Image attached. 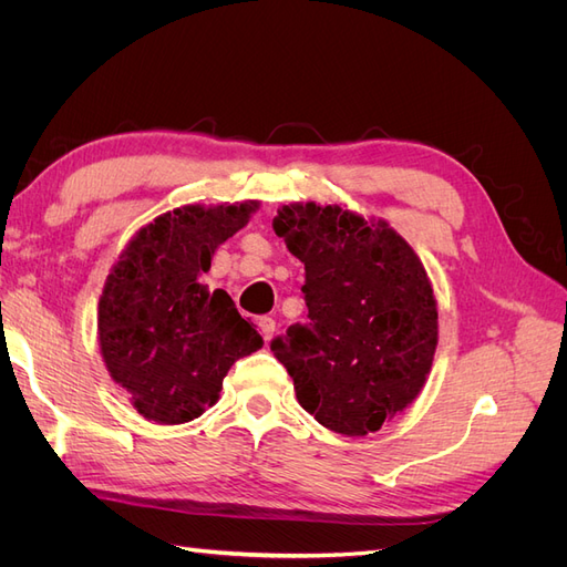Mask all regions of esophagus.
I'll return each mask as SVG.
<instances>
[{"instance_id": "1", "label": "esophagus", "mask_w": 567, "mask_h": 567, "mask_svg": "<svg viewBox=\"0 0 567 567\" xmlns=\"http://www.w3.org/2000/svg\"><path fill=\"white\" fill-rule=\"evenodd\" d=\"M257 329H260L265 340H271L274 331H277V321H274L271 317H260V321H257Z\"/></svg>"}]
</instances>
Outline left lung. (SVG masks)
I'll return each mask as SVG.
<instances>
[{
  "mask_svg": "<svg viewBox=\"0 0 567 567\" xmlns=\"http://www.w3.org/2000/svg\"><path fill=\"white\" fill-rule=\"evenodd\" d=\"M274 231L305 265L307 321L271 340L305 411L359 437L409 406L431 373L437 302L404 238L340 205L290 203Z\"/></svg>",
  "mask_w": 567,
  "mask_h": 567,
  "instance_id": "8db88e82",
  "label": "left lung"
}]
</instances>
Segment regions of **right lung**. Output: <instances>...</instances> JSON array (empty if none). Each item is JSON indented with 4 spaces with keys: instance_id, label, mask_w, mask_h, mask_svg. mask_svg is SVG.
<instances>
[{
    "instance_id": "right-lung-1",
    "label": "right lung",
    "mask_w": 567,
    "mask_h": 567,
    "mask_svg": "<svg viewBox=\"0 0 567 567\" xmlns=\"http://www.w3.org/2000/svg\"><path fill=\"white\" fill-rule=\"evenodd\" d=\"M257 203L165 213L136 234L99 300V346L111 379L148 421L186 423L219 398L236 359L262 348L227 290L200 284L219 244Z\"/></svg>"
}]
</instances>
